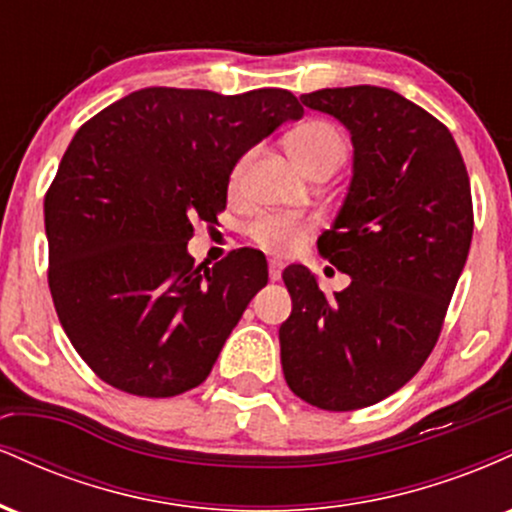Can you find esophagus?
Instances as JSON below:
<instances>
[{"label":"esophagus","instance_id":"obj_1","mask_svg":"<svg viewBox=\"0 0 512 512\" xmlns=\"http://www.w3.org/2000/svg\"><path fill=\"white\" fill-rule=\"evenodd\" d=\"M281 269H284V262H281V260H269V279L279 281L281 279Z\"/></svg>","mask_w":512,"mask_h":512}]
</instances>
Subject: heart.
I'll list each match as a JSON object with an SVG mask.
<instances>
[{"label":"heart","instance_id":"b5f03b06","mask_svg":"<svg viewBox=\"0 0 512 512\" xmlns=\"http://www.w3.org/2000/svg\"><path fill=\"white\" fill-rule=\"evenodd\" d=\"M286 151H289L291 161L296 163L303 173H308L313 163L320 158L332 154H344V142L339 132L327 122H305V125L296 127L286 137ZM245 166H248V156L240 158L231 173V187L238 185L240 175H243ZM313 228V223L303 219H289V216H260L250 223L248 236L255 240L257 245L269 252H289L298 245L305 233Z\"/></svg>","mask_w":512,"mask_h":512}]
</instances>
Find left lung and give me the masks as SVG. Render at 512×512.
Instances as JSON below:
<instances>
[{"instance_id": "left-lung-1", "label": "left lung", "mask_w": 512, "mask_h": 512, "mask_svg": "<svg viewBox=\"0 0 512 512\" xmlns=\"http://www.w3.org/2000/svg\"><path fill=\"white\" fill-rule=\"evenodd\" d=\"M301 101L354 144L349 190L317 238L351 284L327 298L308 267L284 269L293 310L279 327L281 366L308 404L351 411L407 385L436 346L472 243V192L448 127L390 88H322Z\"/></svg>"}]
</instances>
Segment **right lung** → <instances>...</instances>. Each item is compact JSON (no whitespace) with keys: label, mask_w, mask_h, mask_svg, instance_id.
<instances>
[{"label":"right lung","mask_w":512,"mask_h":512,"mask_svg":"<svg viewBox=\"0 0 512 512\" xmlns=\"http://www.w3.org/2000/svg\"><path fill=\"white\" fill-rule=\"evenodd\" d=\"M301 117L284 88L154 86L74 134L45 195L48 279L69 342L98 378L139 397L207 380L269 274L252 248L195 267L192 221H214L243 154Z\"/></svg>","instance_id":"obj_1"}]
</instances>
